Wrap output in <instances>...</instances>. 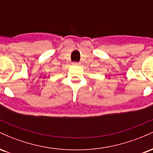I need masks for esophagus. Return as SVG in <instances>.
<instances>
[{
    "label": "esophagus",
    "instance_id": "34e87169",
    "mask_svg": "<svg viewBox=\"0 0 153 153\" xmlns=\"http://www.w3.org/2000/svg\"><path fill=\"white\" fill-rule=\"evenodd\" d=\"M73 65H79V63H78V62H74V64Z\"/></svg>",
    "mask_w": 153,
    "mask_h": 153
}]
</instances>
